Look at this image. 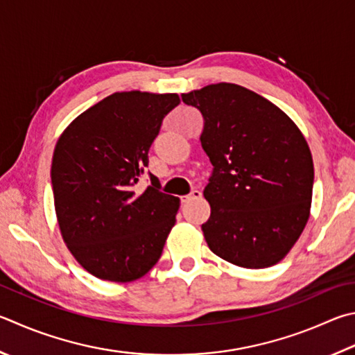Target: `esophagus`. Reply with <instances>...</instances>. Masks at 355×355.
Instances as JSON below:
<instances>
[{
	"label": "esophagus",
	"mask_w": 355,
	"mask_h": 355,
	"mask_svg": "<svg viewBox=\"0 0 355 355\" xmlns=\"http://www.w3.org/2000/svg\"><path fill=\"white\" fill-rule=\"evenodd\" d=\"M198 198H202V191L194 189V191L191 192L189 196H184V197H182V203H183V205H186V203L192 202V200H198Z\"/></svg>",
	"instance_id": "obj_1"
}]
</instances>
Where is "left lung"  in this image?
I'll return each instance as SVG.
<instances>
[{
    "label": "left lung",
    "instance_id": "8db88e82",
    "mask_svg": "<svg viewBox=\"0 0 355 355\" xmlns=\"http://www.w3.org/2000/svg\"><path fill=\"white\" fill-rule=\"evenodd\" d=\"M197 107L214 172L203 191L202 225L212 253L243 268L284 259L311 216L313 159L298 125L268 99L236 83L183 93Z\"/></svg>",
    "mask_w": 355,
    "mask_h": 355
}]
</instances>
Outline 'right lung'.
<instances>
[{
	"label": "right lung",
	"mask_w": 355,
	"mask_h": 355,
	"mask_svg": "<svg viewBox=\"0 0 355 355\" xmlns=\"http://www.w3.org/2000/svg\"><path fill=\"white\" fill-rule=\"evenodd\" d=\"M177 93H113L80 113L57 139L51 182L60 234L88 273L104 281L143 278L175 225L180 198L150 186L135 191Z\"/></svg>",
	"instance_id": "obj_1"
}]
</instances>
